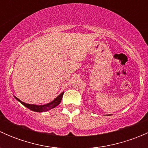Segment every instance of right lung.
Wrapping results in <instances>:
<instances>
[{
	"instance_id": "right-lung-1",
	"label": "right lung",
	"mask_w": 148,
	"mask_h": 148,
	"mask_svg": "<svg viewBox=\"0 0 148 148\" xmlns=\"http://www.w3.org/2000/svg\"><path fill=\"white\" fill-rule=\"evenodd\" d=\"M64 92H62L61 95H59L54 100L52 101L51 102L48 103V104H44V105H36V104H26V103L22 102L20 99H18L17 97H15L18 101H19L23 105H24L25 107H26L27 108L30 109L31 110L34 112H46L48 111V110H51V109L53 108V107H56L57 105H59L60 104L61 101H62V97H63Z\"/></svg>"
}]
</instances>
